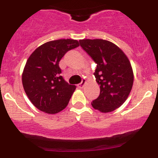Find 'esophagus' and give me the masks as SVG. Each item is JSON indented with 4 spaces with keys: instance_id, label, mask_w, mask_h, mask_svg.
Here are the masks:
<instances>
[{
    "instance_id": "obj_1",
    "label": "esophagus",
    "mask_w": 158,
    "mask_h": 158,
    "mask_svg": "<svg viewBox=\"0 0 158 158\" xmlns=\"http://www.w3.org/2000/svg\"><path fill=\"white\" fill-rule=\"evenodd\" d=\"M85 82H86V81H85V79H83L82 80V82H81L79 85H78V87H79V88H83L84 85H85Z\"/></svg>"
}]
</instances>
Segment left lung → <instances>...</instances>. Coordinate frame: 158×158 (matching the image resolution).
Segmentation results:
<instances>
[{
  "mask_svg": "<svg viewBox=\"0 0 158 158\" xmlns=\"http://www.w3.org/2000/svg\"><path fill=\"white\" fill-rule=\"evenodd\" d=\"M82 48L97 64L94 76L100 85V94L92 107L107 113L120 107L128 98L134 74L127 56L118 47L102 39L80 40Z\"/></svg>",
  "mask_w": 158,
  "mask_h": 158,
  "instance_id": "8db88e82",
  "label": "left lung"
}]
</instances>
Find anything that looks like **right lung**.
<instances>
[{
  "label": "right lung",
  "mask_w": 158,
  "mask_h": 158,
  "mask_svg": "<svg viewBox=\"0 0 158 158\" xmlns=\"http://www.w3.org/2000/svg\"><path fill=\"white\" fill-rule=\"evenodd\" d=\"M79 46L76 40L62 39L40 46L27 61L22 83L33 106L48 114H56L67 106L76 85L60 76L59 63L63 56Z\"/></svg>",
  "instance_id": "obj_1"
}]
</instances>
